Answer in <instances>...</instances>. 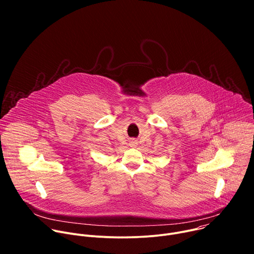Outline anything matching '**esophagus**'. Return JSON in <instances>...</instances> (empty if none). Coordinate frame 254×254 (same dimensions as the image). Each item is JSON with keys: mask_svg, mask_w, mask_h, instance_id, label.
Returning a JSON list of instances; mask_svg holds the SVG:
<instances>
[{"mask_svg": "<svg viewBox=\"0 0 254 254\" xmlns=\"http://www.w3.org/2000/svg\"><path fill=\"white\" fill-rule=\"evenodd\" d=\"M130 143H131V144H135V143H136V141H135V140H133V139H132V140H131V141H130Z\"/></svg>", "mask_w": 254, "mask_h": 254, "instance_id": "obj_1", "label": "esophagus"}]
</instances>
